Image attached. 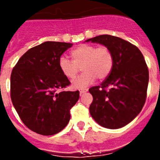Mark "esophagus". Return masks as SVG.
Here are the masks:
<instances>
[{
    "label": "esophagus",
    "mask_w": 160,
    "mask_h": 160,
    "mask_svg": "<svg viewBox=\"0 0 160 160\" xmlns=\"http://www.w3.org/2000/svg\"><path fill=\"white\" fill-rule=\"evenodd\" d=\"M87 90H88V89H81V90H79V92H80V94H84V93H86L87 91Z\"/></svg>",
    "instance_id": "1"
}]
</instances>
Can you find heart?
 I'll list each match as a JSON object with an SVG mask.
<instances>
[{
  "label": "heart",
  "instance_id": "b5f03b06",
  "mask_svg": "<svg viewBox=\"0 0 160 160\" xmlns=\"http://www.w3.org/2000/svg\"><path fill=\"white\" fill-rule=\"evenodd\" d=\"M73 62L65 57L58 61L60 71L66 78L73 79L77 76L79 67L83 73L72 82L73 88H84L94 82L97 78L99 80L105 79L112 70L114 56L107 46L96 47L93 45L84 44L70 52Z\"/></svg>",
  "mask_w": 160,
  "mask_h": 160
}]
</instances>
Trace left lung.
Wrapping results in <instances>:
<instances>
[{
    "mask_svg": "<svg viewBox=\"0 0 160 160\" xmlns=\"http://www.w3.org/2000/svg\"><path fill=\"white\" fill-rule=\"evenodd\" d=\"M104 45L111 49L114 65L101 86L92 87L91 116L102 127L121 128L142 111L147 98L149 71L143 55L135 45L118 37L100 35L87 42Z\"/></svg>",
    "mask_w": 160,
    "mask_h": 160,
    "instance_id": "8db88e82",
    "label": "left lung"
}]
</instances>
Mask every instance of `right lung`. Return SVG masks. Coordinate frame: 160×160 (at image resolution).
<instances>
[{
	"label": "right lung",
	"mask_w": 160,
	"mask_h": 160,
	"mask_svg": "<svg viewBox=\"0 0 160 160\" xmlns=\"http://www.w3.org/2000/svg\"><path fill=\"white\" fill-rule=\"evenodd\" d=\"M72 44L46 42L31 48L12 70L10 96L23 123L42 135L60 132L70 118L79 91H64L70 82L60 71L58 61Z\"/></svg>",
	"instance_id": "add662e5"
}]
</instances>
